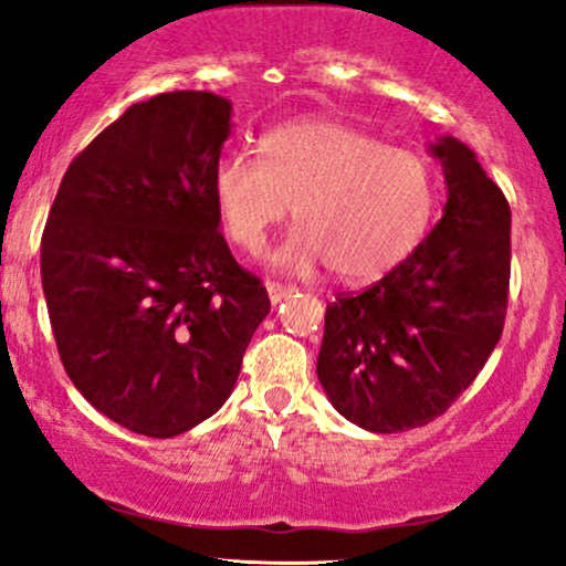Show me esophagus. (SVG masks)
Instances as JSON below:
<instances>
[{
  "label": "esophagus",
  "instance_id": "34e87169",
  "mask_svg": "<svg viewBox=\"0 0 566 566\" xmlns=\"http://www.w3.org/2000/svg\"><path fill=\"white\" fill-rule=\"evenodd\" d=\"M296 291L293 285H285V283H277V281H268V296L273 304H281L285 296H291V293Z\"/></svg>",
  "mask_w": 566,
  "mask_h": 566
}]
</instances>
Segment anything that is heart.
Segmentation results:
<instances>
[{"mask_svg":"<svg viewBox=\"0 0 566 566\" xmlns=\"http://www.w3.org/2000/svg\"><path fill=\"white\" fill-rule=\"evenodd\" d=\"M223 231L258 254L289 208L298 231L277 252L285 268L327 262L345 281H374L422 242L436 180L420 154L335 120H298L262 136L260 159L227 154L213 169Z\"/></svg>","mask_w":566,"mask_h":566,"instance_id":"obj_1","label":"heart"}]
</instances>
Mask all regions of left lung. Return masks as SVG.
Listing matches in <instances>:
<instances>
[{"instance_id": "1", "label": "left lung", "mask_w": 566, "mask_h": 566, "mask_svg": "<svg viewBox=\"0 0 566 566\" xmlns=\"http://www.w3.org/2000/svg\"><path fill=\"white\" fill-rule=\"evenodd\" d=\"M443 219L407 260L324 314L316 376L335 409L370 432L446 412L500 343L510 293V206L474 151L446 136Z\"/></svg>"}]
</instances>
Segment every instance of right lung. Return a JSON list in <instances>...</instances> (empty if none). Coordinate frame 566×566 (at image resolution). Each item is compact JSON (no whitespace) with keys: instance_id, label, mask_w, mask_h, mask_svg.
Returning <instances> with one entry per match:
<instances>
[{"instance_id":"obj_1","label":"right lung","mask_w":566,"mask_h":566,"mask_svg":"<svg viewBox=\"0 0 566 566\" xmlns=\"http://www.w3.org/2000/svg\"><path fill=\"white\" fill-rule=\"evenodd\" d=\"M229 99L165 92L130 105L69 165L41 239L49 319L69 378L149 438L229 399L270 312L219 231L213 169Z\"/></svg>"}]
</instances>
